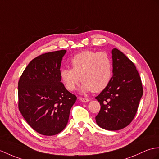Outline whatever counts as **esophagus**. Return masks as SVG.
I'll use <instances>...</instances> for the list:
<instances>
[{
	"label": "esophagus",
	"mask_w": 159,
	"mask_h": 159,
	"mask_svg": "<svg viewBox=\"0 0 159 159\" xmlns=\"http://www.w3.org/2000/svg\"><path fill=\"white\" fill-rule=\"evenodd\" d=\"M80 101L83 102V103H87V102H89L90 101L89 98H83V97H80Z\"/></svg>",
	"instance_id": "1"
}]
</instances>
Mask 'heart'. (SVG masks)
I'll use <instances>...</instances> for the list:
<instances>
[{
  "label": "heart",
  "mask_w": 159,
  "mask_h": 159,
  "mask_svg": "<svg viewBox=\"0 0 159 159\" xmlns=\"http://www.w3.org/2000/svg\"><path fill=\"white\" fill-rule=\"evenodd\" d=\"M72 69H62L60 76L66 89L73 91L80 81L82 93H99L110 82L112 62L106 52L85 50L73 56L70 61Z\"/></svg>",
  "instance_id": "obj_1"
}]
</instances>
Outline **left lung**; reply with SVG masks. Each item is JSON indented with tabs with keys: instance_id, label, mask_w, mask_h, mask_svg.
<instances>
[{
	"instance_id": "left-lung-1",
	"label": "left lung",
	"mask_w": 159,
	"mask_h": 159,
	"mask_svg": "<svg viewBox=\"0 0 159 159\" xmlns=\"http://www.w3.org/2000/svg\"><path fill=\"white\" fill-rule=\"evenodd\" d=\"M113 76L108 86L95 98L101 109L95 117L101 128L120 130L132 122L143 95L139 74L134 63L122 52L111 51Z\"/></svg>"
}]
</instances>
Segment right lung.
Instances as JSON below:
<instances>
[{
	"label": "right lung",
	"instance_id": "1",
	"mask_svg": "<svg viewBox=\"0 0 159 159\" xmlns=\"http://www.w3.org/2000/svg\"><path fill=\"white\" fill-rule=\"evenodd\" d=\"M65 50L45 53L30 62L18 82V107L35 131L51 136L69 120L77 97L61 82L60 72Z\"/></svg>",
	"mask_w": 159,
	"mask_h": 159
}]
</instances>
